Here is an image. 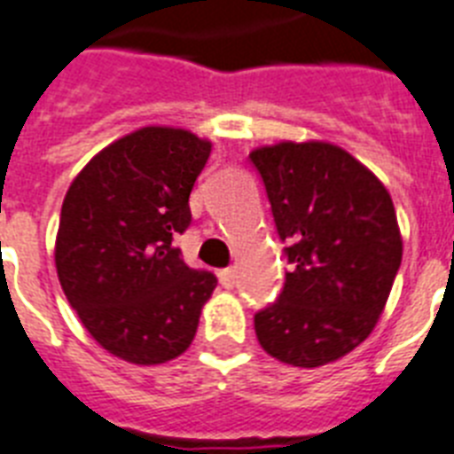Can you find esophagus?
<instances>
[{"label":"esophagus","mask_w":454,"mask_h":454,"mask_svg":"<svg viewBox=\"0 0 454 454\" xmlns=\"http://www.w3.org/2000/svg\"><path fill=\"white\" fill-rule=\"evenodd\" d=\"M220 284H223L224 288H231V286L237 284V270H234V267H227V270L220 271Z\"/></svg>","instance_id":"esophagus-1"}]
</instances>
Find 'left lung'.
<instances>
[{
    "instance_id": "8db88e82",
    "label": "left lung",
    "mask_w": 454,
    "mask_h": 454,
    "mask_svg": "<svg viewBox=\"0 0 454 454\" xmlns=\"http://www.w3.org/2000/svg\"><path fill=\"white\" fill-rule=\"evenodd\" d=\"M284 241V290L255 314L270 356L300 368L337 361L375 328L403 257L389 192L349 152L278 143L250 152Z\"/></svg>"
}]
</instances>
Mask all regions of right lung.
Segmentation results:
<instances>
[{"instance_id":"right-lung-1","label":"right lung","mask_w":454,"mask_h":454,"mask_svg":"<svg viewBox=\"0 0 454 454\" xmlns=\"http://www.w3.org/2000/svg\"><path fill=\"white\" fill-rule=\"evenodd\" d=\"M210 143L147 126L90 159L65 194L56 270L96 342L129 364L180 356L197 335L217 278L184 264L176 239Z\"/></svg>"}]
</instances>
